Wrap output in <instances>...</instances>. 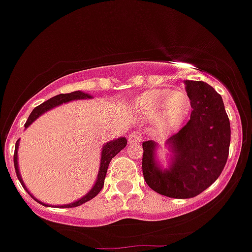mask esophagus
Listing matches in <instances>:
<instances>
[{"label":"esophagus","mask_w":252,"mask_h":252,"mask_svg":"<svg viewBox=\"0 0 252 252\" xmlns=\"http://www.w3.org/2000/svg\"><path fill=\"white\" fill-rule=\"evenodd\" d=\"M141 139H142L141 133L137 132V130H134V132H132L128 135V141L130 142V143H138V142H141Z\"/></svg>","instance_id":"34e87169"}]
</instances>
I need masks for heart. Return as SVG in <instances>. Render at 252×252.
<instances>
[{
	"label": "heart",
	"mask_w": 252,
	"mask_h": 252,
	"mask_svg": "<svg viewBox=\"0 0 252 252\" xmlns=\"http://www.w3.org/2000/svg\"><path fill=\"white\" fill-rule=\"evenodd\" d=\"M133 108L143 119H156L159 129L171 130L187 119L191 109V100L185 91L151 90L135 99Z\"/></svg>",
	"instance_id": "heart-1"
}]
</instances>
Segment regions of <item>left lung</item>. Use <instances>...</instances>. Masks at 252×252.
Instances as JSON below:
<instances>
[{
	"instance_id": "obj_1",
	"label": "left lung",
	"mask_w": 252,
	"mask_h": 252,
	"mask_svg": "<svg viewBox=\"0 0 252 252\" xmlns=\"http://www.w3.org/2000/svg\"><path fill=\"white\" fill-rule=\"evenodd\" d=\"M191 100L190 119L167 139L171 163L162 168L156 159V142H143L142 170L148 187L161 195L189 199L220 178L228 158L231 126L222 96L202 81H185Z\"/></svg>"
}]
</instances>
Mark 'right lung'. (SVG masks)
<instances>
[{
	"mask_svg": "<svg viewBox=\"0 0 252 252\" xmlns=\"http://www.w3.org/2000/svg\"><path fill=\"white\" fill-rule=\"evenodd\" d=\"M91 97H93V96L89 95V94L82 93V91H73V93H71V94H61V95L54 96V97H52V99L47 100V101H44L43 104L39 105V106H36V108L32 111V114H30L29 118H28V120H26L25 128H28V126H29L30 124H32L35 119H36V118L40 117L41 114H44L45 111L50 110V109L56 108V106L63 104V102H68V101H72V100H80V99H91ZM126 146V137H120V138L114 139V141H111V142H109V143L105 144L104 147H102V151H101V162H100L99 174H97V179H96V183H95V185L93 187V189L90 190L86 195L82 196V198L78 199V200H76V202L71 203V204L60 205V207H62V208L78 207V205L84 204V203L89 202V200H91L93 198H95V196L97 195L100 191H101L102 187H104L105 176H106V171H108L109 163H110L111 158L117 156L118 153L123 150ZM17 148H19V141L16 142V144H15V153H14L15 171H16L17 179H19V181H20L21 185L24 187V189H25L26 191L30 194L29 190L26 189L23 179H21L20 171H19V165H17ZM30 195H32V194H30ZM32 198H34V196H32ZM35 200H36L38 203H40V204L45 205V207H49L48 204H44V203L39 202L38 199H35Z\"/></svg>",
	"mask_w": 252,
	"mask_h": 252,
	"instance_id": "add662e5",
	"label": "right lung"
}]
</instances>
